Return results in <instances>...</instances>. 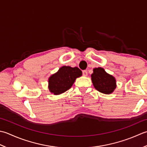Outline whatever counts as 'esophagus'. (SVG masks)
<instances>
[{
    "label": "esophagus",
    "instance_id": "1",
    "mask_svg": "<svg viewBox=\"0 0 147 147\" xmlns=\"http://www.w3.org/2000/svg\"><path fill=\"white\" fill-rule=\"evenodd\" d=\"M82 75H83V76H84V77H86L87 76H88V72H87V71L84 70L82 71Z\"/></svg>",
    "mask_w": 147,
    "mask_h": 147
}]
</instances>
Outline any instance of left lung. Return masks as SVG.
Segmentation results:
<instances>
[{
    "label": "left lung",
    "mask_w": 147,
    "mask_h": 147,
    "mask_svg": "<svg viewBox=\"0 0 147 147\" xmlns=\"http://www.w3.org/2000/svg\"><path fill=\"white\" fill-rule=\"evenodd\" d=\"M91 76L94 88L99 92L110 94L114 91L117 87L115 78L106 72L104 68H94Z\"/></svg>",
    "instance_id": "obj_1"
}]
</instances>
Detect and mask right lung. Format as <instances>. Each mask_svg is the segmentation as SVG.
<instances>
[{"mask_svg":"<svg viewBox=\"0 0 147 147\" xmlns=\"http://www.w3.org/2000/svg\"><path fill=\"white\" fill-rule=\"evenodd\" d=\"M82 72L78 67L63 66L57 72L51 75L48 79L49 91L55 95H59L68 90Z\"/></svg>","mask_w":147,"mask_h":147,"instance_id":"right-lung-1","label":"right lung"}]
</instances>
